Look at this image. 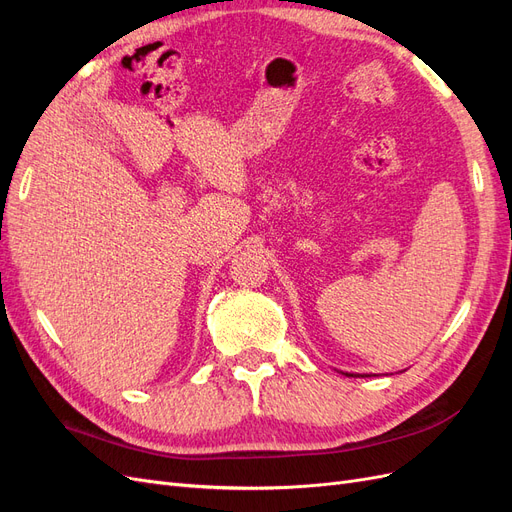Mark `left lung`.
<instances>
[{"label":"left lung","mask_w":512,"mask_h":512,"mask_svg":"<svg viewBox=\"0 0 512 512\" xmlns=\"http://www.w3.org/2000/svg\"><path fill=\"white\" fill-rule=\"evenodd\" d=\"M346 376H352V378H354V376H356V374H346ZM356 378H359V376H356Z\"/></svg>","instance_id":"1"}]
</instances>
